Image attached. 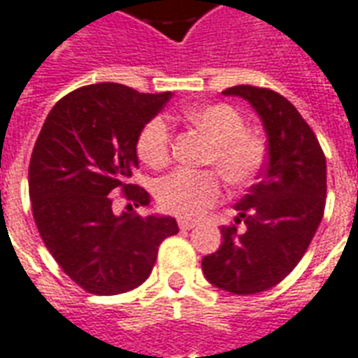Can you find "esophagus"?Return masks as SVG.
Instances as JSON below:
<instances>
[{
	"label": "esophagus",
	"instance_id": "esophagus-1",
	"mask_svg": "<svg viewBox=\"0 0 358 358\" xmlns=\"http://www.w3.org/2000/svg\"><path fill=\"white\" fill-rule=\"evenodd\" d=\"M178 227L182 229V231H191L193 227H197V223L189 222V220H180Z\"/></svg>",
	"mask_w": 358,
	"mask_h": 358
}]
</instances>
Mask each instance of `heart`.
<instances>
[{"label":"heart","mask_w":358,"mask_h":358,"mask_svg":"<svg viewBox=\"0 0 358 358\" xmlns=\"http://www.w3.org/2000/svg\"><path fill=\"white\" fill-rule=\"evenodd\" d=\"M184 116L212 141L206 165L217 169L229 185L240 187L257 176L266 154L264 141L252 131H245L244 118L236 108L215 103L187 108ZM171 146L173 131L167 120L161 116L150 120L136 138L138 157L154 169L167 165L171 159ZM155 195L163 210L193 220L220 203L223 189L217 174L212 171H176L161 180Z\"/></svg>","instance_id":"obj_1"}]
</instances>
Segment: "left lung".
Segmentation results:
<instances>
[{"label":"left lung","mask_w":358,"mask_h":358,"mask_svg":"<svg viewBox=\"0 0 358 358\" xmlns=\"http://www.w3.org/2000/svg\"><path fill=\"white\" fill-rule=\"evenodd\" d=\"M266 131L268 159L261 182L234 204L244 222L222 227L220 250L203 259L204 278L234 294L263 293L299 264L317 231L327 199V161L315 133L283 95L255 86H233Z\"/></svg>","instance_id":"1"}]
</instances>
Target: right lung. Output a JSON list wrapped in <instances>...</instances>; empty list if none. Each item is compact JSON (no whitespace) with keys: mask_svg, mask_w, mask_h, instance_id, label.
<instances>
[{"mask_svg":"<svg viewBox=\"0 0 358 358\" xmlns=\"http://www.w3.org/2000/svg\"><path fill=\"white\" fill-rule=\"evenodd\" d=\"M171 95L90 84L52 106L37 136L27 173L35 223L56 263L88 293L138 287L161 242L178 233L171 215L113 212L116 191L133 206H150L148 191L131 184L136 138Z\"/></svg>","mask_w":358,"mask_h":358,"instance_id":"right-lung-1","label":"right lung"}]
</instances>
